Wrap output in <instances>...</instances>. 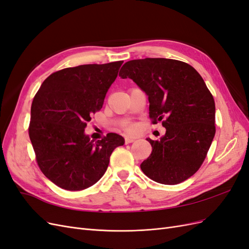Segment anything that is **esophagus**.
Listing matches in <instances>:
<instances>
[{
  "label": "esophagus",
  "instance_id": "obj_1",
  "mask_svg": "<svg viewBox=\"0 0 249 249\" xmlns=\"http://www.w3.org/2000/svg\"><path fill=\"white\" fill-rule=\"evenodd\" d=\"M135 137H132V136H125V138H124V140H125V143H132V142H134L135 141Z\"/></svg>",
  "mask_w": 249,
  "mask_h": 249
}]
</instances>
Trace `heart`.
<instances>
[{
  "instance_id": "obj_1",
  "label": "heart",
  "mask_w": 249,
  "mask_h": 249,
  "mask_svg": "<svg viewBox=\"0 0 249 249\" xmlns=\"http://www.w3.org/2000/svg\"><path fill=\"white\" fill-rule=\"evenodd\" d=\"M126 130H127V131H133V130H134V125L126 126Z\"/></svg>"
}]
</instances>
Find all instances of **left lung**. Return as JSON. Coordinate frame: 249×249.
Masks as SVG:
<instances>
[{"instance_id": "obj_1", "label": "left lung", "mask_w": 249, "mask_h": 249, "mask_svg": "<svg viewBox=\"0 0 249 249\" xmlns=\"http://www.w3.org/2000/svg\"><path fill=\"white\" fill-rule=\"evenodd\" d=\"M119 77L132 79L146 93L153 124L166 133L146 140L152 154L140 165L157 183L177 185L192 177L205 161L215 136V102L205 81L183 61L166 58L131 60Z\"/></svg>"}]
</instances>
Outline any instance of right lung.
Masks as SVG:
<instances>
[{
  "mask_svg": "<svg viewBox=\"0 0 249 249\" xmlns=\"http://www.w3.org/2000/svg\"><path fill=\"white\" fill-rule=\"evenodd\" d=\"M123 62L58 71L34 96L29 136L36 161L43 175L62 189L79 191L94 185L106 172L113 150L124 145L118 134L94 141L84 131L91 115L102 109Z\"/></svg>",
  "mask_w": 249,
  "mask_h": 249,
  "instance_id": "right-lung-1",
  "label": "right lung"
}]
</instances>
